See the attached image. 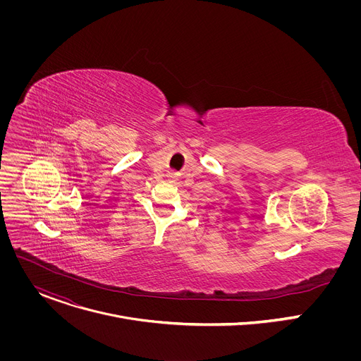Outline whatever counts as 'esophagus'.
Wrapping results in <instances>:
<instances>
[{
  "instance_id": "1",
  "label": "esophagus",
  "mask_w": 361,
  "mask_h": 361,
  "mask_svg": "<svg viewBox=\"0 0 361 361\" xmlns=\"http://www.w3.org/2000/svg\"><path fill=\"white\" fill-rule=\"evenodd\" d=\"M169 177H170L171 180H174V178H176V174H174V173H170V176H169Z\"/></svg>"
}]
</instances>
